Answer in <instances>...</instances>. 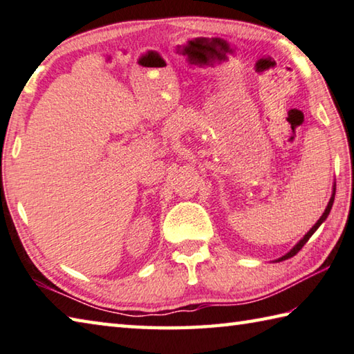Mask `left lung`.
Listing matches in <instances>:
<instances>
[{
  "label": "left lung",
  "mask_w": 354,
  "mask_h": 354,
  "mask_svg": "<svg viewBox=\"0 0 354 354\" xmlns=\"http://www.w3.org/2000/svg\"><path fill=\"white\" fill-rule=\"evenodd\" d=\"M334 195H336V185H333V195H331V198H330V203H328V205H326V209H325V212H324V214H322V216H320L319 218V220H317V223L316 224H314V226L310 229V230H308V232H306V235L304 236V239H301L297 244H295V246L291 249V250H289V252L288 254H285L283 257H280V259L279 260H275V261H283V260H288V259H291V257H294L295 254H297L299 252V250L301 249V248H304L305 246V244H306V241L308 240H310L311 239V235L314 234V232H316V230L319 229V226H320V224H322L325 220H326V216H328L330 215V210H331V207H333V203H334Z\"/></svg>",
  "instance_id": "left-lung-1"
}]
</instances>
